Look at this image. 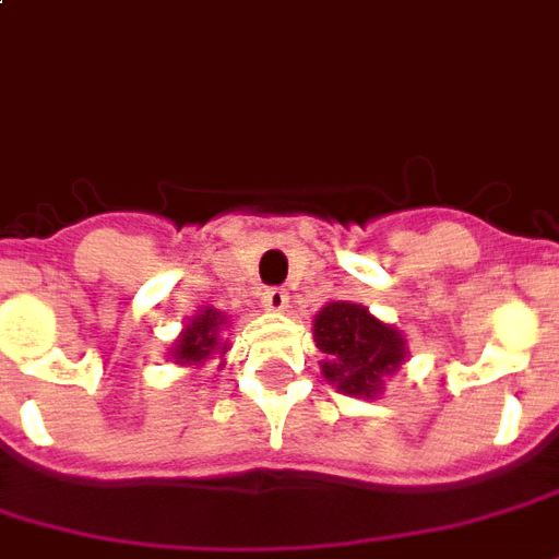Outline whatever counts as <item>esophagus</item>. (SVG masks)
<instances>
[{
	"instance_id": "obj_1",
	"label": "esophagus",
	"mask_w": 559,
	"mask_h": 559,
	"mask_svg": "<svg viewBox=\"0 0 559 559\" xmlns=\"http://www.w3.org/2000/svg\"><path fill=\"white\" fill-rule=\"evenodd\" d=\"M287 301H290V296H287V290H281V287H269V290H263V308H266V311H284Z\"/></svg>"
}]
</instances>
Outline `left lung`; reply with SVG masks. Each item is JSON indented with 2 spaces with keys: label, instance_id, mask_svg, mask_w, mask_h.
Segmentation results:
<instances>
[{
  "label": "left lung",
  "instance_id": "8db88e82",
  "mask_svg": "<svg viewBox=\"0 0 559 559\" xmlns=\"http://www.w3.org/2000/svg\"><path fill=\"white\" fill-rule=\"evenodd\" d=\"M313 341L325 353L322 376L353 396L376 394L382 376L394 373L406 358L403 334L349 301H332L317 313Z\"/></svg>",
  "mask_w": 559,
  "mask_h": 559
}]
</instances>
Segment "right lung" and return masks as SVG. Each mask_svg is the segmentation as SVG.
<instances>
[{
	"label": "right lung",
	"mask_w": 559,
	"mask_h": 559,
	"mask_svg": "<svg viewBox=\"0 0 559 559\" xmlns=\"http://www.w3.org/2000/svg\"><path fill=\"white\" fill-rule=\"evenodd\" d=\"M225 325V317L218 311H204L198 313L195 320L186 325V332L180 334L177 341L175 358L177 364H201L204 358H210V353L218 346V329Z\"/></svg>",
	"instance_id": "add662e5"
}]
</instances>
